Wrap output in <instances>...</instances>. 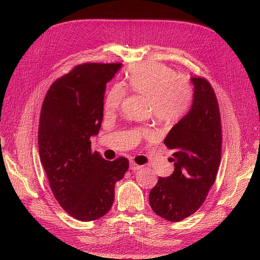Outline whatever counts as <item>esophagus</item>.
<instances>
[{
  "mask_svg": "<svg viewBox=\"0 0 260 260\" xmlns=\"http://www.w3.org/2000/svg\"><path fill=\"white\" fill-rule=\"evenodd\" d=\"M141 168H142V166L138 165V164L135 162L134 160H131V161H129V169H131V170L136 171V170H139V169H141Z\"/></svg>",
  "mask_w": 260,
  "mask_h": 260,
  "instance_id": "34e87169",
  "label": "esophagus"
}]
</instances>
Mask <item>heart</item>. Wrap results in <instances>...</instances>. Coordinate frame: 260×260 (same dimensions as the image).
<instances>
[{
  "instance_id": "b5f03b06",
  "label": "heart",
  "mask_w": 260,
  "mask_h": 260,
  "mask_svg": "<svg viewBox=\"0 0 260 260\" xmlns=\"http://www.w3.org/2000/svg\"><path fill=\"white\" fill-rule=\"evenodd\" d=\"M126 85L132 90L151 100L153 114L162 122L180 120L192 104L193 93L189 82L178 77V73L158 62L132 66L126 74ZM125 96V89L114 84L107 91L104 108L107 113L117 111ZM137 135H149V129H137Z\"/></svg>"
}]
</instances>
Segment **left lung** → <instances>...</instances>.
I'll return each mask as SVG.
<instances>
[{
    "mask_svg": "<svg viewBox=\"0 0 260 260\" xmlns=\"http://www.w3.org/2000/svg\"><path fill=\"white\" fill-rule=\"evenodd\" d=\"M193 103L172 127L164 143L173 149L175 171L158 182L149 203L158 216L179 222L197 212L213 186L221 160L222 128L218 101L211 83L192 77Z\"/></svg>",
    "mask_w": 260,
    "mask_h": 260,
    "instance_id": "left-lung-1",
    "label": "left lung"
}]
</instances>
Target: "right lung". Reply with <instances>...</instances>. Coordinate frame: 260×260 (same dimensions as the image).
<instances>
[{"instance_id": "1", "label": "right lung", "mask_w": 260, "mask_h": 260, "mask_svg": "<svg viewBox=\"0 0 260 260\" xmlns=\"http://www.w3.org/2000/svg\"><path fill=\"white\" fill-rule=\"evenodd\" d=\"M121 63L86 62L57 78L49 87L40 113L38 146L51 191L73 218L92 221L114 202L115 183L128 170V159L106 160L91 151L99 133L106 83Z\"/></svg>"}]
</instances>
